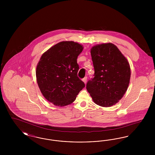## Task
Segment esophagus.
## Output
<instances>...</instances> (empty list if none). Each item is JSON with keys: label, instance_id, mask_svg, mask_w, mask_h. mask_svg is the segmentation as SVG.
<instances>
[{"label": "esophagus", "instance_id": "esophagus-1", "mask_svg": "<svg viewBox=\"0 0 155 155\" xmlns=\"http://www.w3.org/2000/svg\"><path fill=\"white\" fill-rule=\"evenodd\" d=\"M82 81H83V82H84L85 84H86L87 81V77H84V78L82 79Z\"/></svg>", "mask_w": 155, "mask_h": 155}]
</instances>
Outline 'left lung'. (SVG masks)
Here are the masks:
<instances>
[{"label":"left lung","mask_w":155,"mask_h":155,"mask_svg":"<svg viewBox=\"0 0 155 155\" xmlns=\"http://www.w3.org/2000/svg\"><path fill=\"white\" fill-rule=\"evenodd\" d=\"M91 54L95 73L86 88L96 104L110 107L127 91L131 77L130 64L117 47L111 43L93 46Z\"/></svg>","instance_id":"left-lung-1"}]
</instances>
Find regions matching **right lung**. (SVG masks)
Instances as JSON below:
<instances>
[{"label":"right lung","instance_id":"obj_1","mask_svg":"<svg viewBox=\"0 0 155 155\" xmlns=\"http://www.w3.org/2000/svg\"><path fill=\"white\" fill-rule=\"evenodd\" d=\"M83 46L73 41H63L42 55L36 70L38 87L45 99L55 106L73 103L85 84L78 77L77 59Z\"/></svg>","mask_w":155,"mask_h":155}]
</instances>
